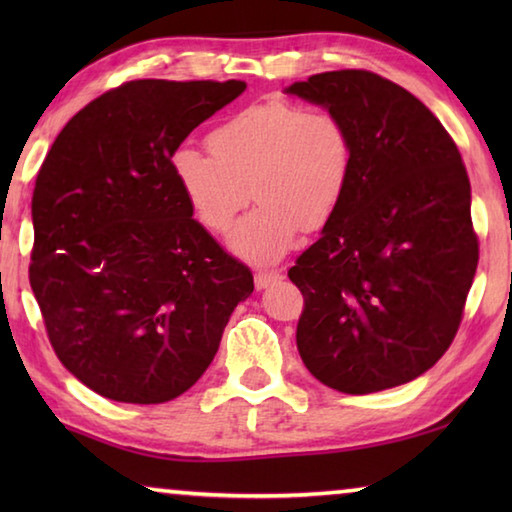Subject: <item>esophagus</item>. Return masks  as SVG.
Wrapping results in <instances>:
<instances>
[{
	"instance_id": "obj_1",
	"label": "esophagus",
	"mask_w": 512,
	"mask_h": 512,
	"mask_svg": "<svg viewBox=\"0 0 512 512\" xmlns=\"http://www.w3.org/2000/svg\"><path fill=\"white\" fill-rule=\"evenodd\" d=\"M277 280H282V275L277 271H257L255 273V287L262 291V289H268L271 284H275Z\"/></svg>"
}]
</instances>
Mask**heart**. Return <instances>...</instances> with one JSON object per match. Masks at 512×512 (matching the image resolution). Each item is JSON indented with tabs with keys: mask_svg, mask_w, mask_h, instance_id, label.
I'll use <instances>...</instances> for the list:
<instances>
[{
	"mask_svg": "<svg viewBox=\"0 0 512 512\" xmlns=\"http://www.w3.org/2000/svg\"><path fill=\"white\" fill-rule=\"evenodd\" d=\"M210 155L180 146L171 173L196 221L225 235L253 194L259 203L230 237V250L266 264L289 253L302 225L320 228L348 194L354 146L332 110L271 99L239 110L207 137Z\"/></svg>",
	"mask_w": 512,
	"mask_h": 512,
	"instance_id": "heart-1",
	"label": "heart"
}]
</instances>
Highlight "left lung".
<instances>
[{
    "label": "left lung",
    "mask_w": 512,
    "mask_h": 512,
    "mask_svg": "<svg viewBox=\"0 0 512 512\" xmlns=\"http://www.w3.org/2000/svg\"><path fill=\"white\" fill-rule=\"evenodd\" d=\"M284 92L336 112L354 146L348 194L289 268L302 363L348 395L402 386L452 345L479 264L461 153L420 99L372 72Z\"/></svg>",
    "instance_id": "left-lung-1"
}]
</instances>
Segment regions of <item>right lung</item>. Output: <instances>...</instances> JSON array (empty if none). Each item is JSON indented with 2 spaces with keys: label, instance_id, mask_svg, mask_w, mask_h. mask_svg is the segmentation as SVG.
Instances as JSON below:
<instances>
[{
  "label": "right lung",
  "instance_id": "right-lung-1",
  "mask_svg": "<svg viewBox=\"0 0 512 512\" xmlns=\"http://www.w3.org/2000/svg\"><path fill=\"white\" fill-rule=\"evenodd\" d=\"M244 81H131L67 121L42 162L29 280L49 341L101 397L189 391L253 293L250 268L192 219L171 155Z\"/></svg>",
  "mask_w": 512,
  "mask_h": 512
}]
</instances>
